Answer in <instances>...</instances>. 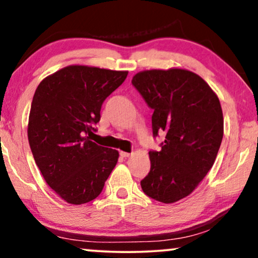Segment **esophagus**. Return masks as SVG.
<instances>
[{
	"label": "esophagus",
	"instance_id": "34e87169",
	"mask_svg": "<svg viewBox=\"0 0 258 258\" xmlns=\"http://www.w3.org/2000/svg\"><path fill=\"white\" fill-rule=\"evenodd\" d=\"M120 155L122 156V158H130V156H131L132 154H131V153H127V152H122V150H121Z\"/></svg>",
	"mask_w": 258,
	"mask_h": 258
}]
</instances>
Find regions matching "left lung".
Returning a JSON list of instances; mask_svg holds the SVG:
<instances>
[{
  "instance_id": "8db88e82",
  "label": "left lung",
  "mask_w": 258,
  "mask_h": 258,
  "mask_svg": "<svg viewBox=\"0 0 258 258\" xmlns=\"http://www.w3.org/2000/svg\"><path fill=\"white\" fill-rule=\"evenodd\" d=\"M132 85L154 110L153 135H165L161 150L149 152L142 189L173 204L193 193L214 165L223 138L220 99L198 74L179 68L139 72Z\"/></svg>"
}]
</instances>
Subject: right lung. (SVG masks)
Returning a JSON list of instances; mask_svg holds the SVG:
<instances>
[{
  "label": "right lung",
  "instance_id": "1",
  "mask_svg": "<svg viewBox=\"0 0 258 258\" xmlns=\"http://www.w3.org/2000/svg\"><path fill=\"white\" fill-rule=\"evenodd\" d=\"M128 72L69 65L44 78L35 91L28 138L35 162L55 194L73 205L102 193L119 152L100 147L90 135L106 97Z\"/></svg>",
  "mask_w": 258,
  "mask_h": 258
}]
</instances>
